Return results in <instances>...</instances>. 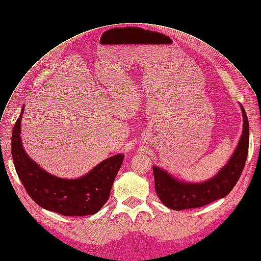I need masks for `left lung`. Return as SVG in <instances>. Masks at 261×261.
<instances>
[{
	"label": "left lung",
	"instance_id": "1",
	"mask_svg": "<svg viewBox=\"0 0 261 261\" xmlns=\"http://www.w3.org/2000/svg\"><path fill=\"white\" fill-rule=\"evenodd\" d=\"M241 111L244 129L237 148L228 164L213 178L199 184L184 182L173 178L165 170L153 167L156 193L169 209L181 211L199 207L227 196L233 190L245 168L249 150V120L242 106Z\"/></svg>",
	"mask_w": 261,
	"mask_h": 261
}]
</instances>
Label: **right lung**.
I'll list each match as a JSON object with an SVG mask.
<instances>
[{"label":"right lung","mask_w":261,"mask_h":261,"mask_svg":"<svg viewBox=\"0 0 261 261\" xmlns=\"http://www.w3.org/2000/svg\"><path fill=\"white\" fill-rule=\"evenodd\" d=\"M22 112L15 121L11 137V154L15 171L28 195L44 209L64 216L97 213L110 196L113 181L124 160L117 154L102 161L76 179L54 176L30 160L21 140Z\"/></svg>","instance_id":"right-lung-1"}]
</instances>
